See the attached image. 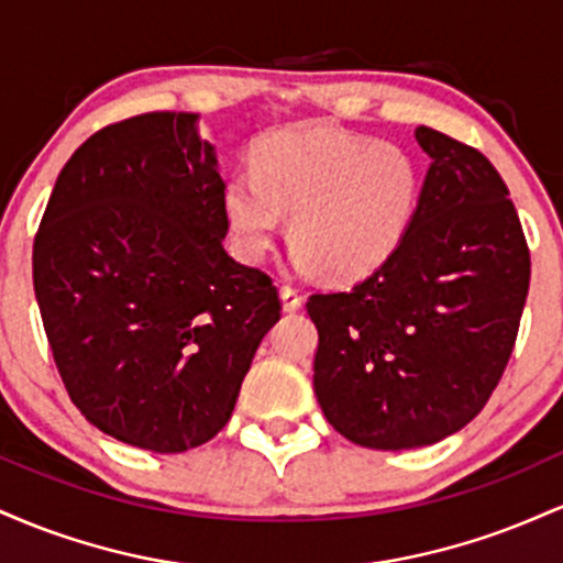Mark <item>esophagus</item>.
<instances>
[{"label": "esophagus", "instance_id": "esophagus-1", "mask_svg": "<svg viewBox=\"0 0 563 563\" xmlns=\"http://www.w3.org/2000/svg\"><path fill=\"white\" fill-rule=\"evenodd\" d=\"M280 299H283V307H286V312H296V309H301L303 303L301 290L296 286H288V283H283L280 286Z\"/></svg>", "mask_w": 563, "mask_h": 563}]
</instances>
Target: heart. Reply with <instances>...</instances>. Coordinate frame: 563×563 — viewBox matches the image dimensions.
I'll use <instances>...</instances> for the list:
<instances>
[{"label":"heart","instance_id":"1","mask_svg":"<svg viewBox=\"0 0 563 563\" xmlns=\"http://www.w3.org/2000/svg\"><path fill=\"white\" fill-rule=\"evenodd\" d=\"M251 169L224 187V214L238 251L269 254L290 214L294 264L303 273L363 277L378 269L410 230L421 192L412 158L386 142L328 126H296L254 147Z\"/></svg>","mask_w":563,"mask_h":563}]
</instances>
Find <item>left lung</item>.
<instances>
[{
  "label": "left lung",
  "instance_id": "1",
  "mask_svg": "<svg viewBox=\"0 0 563 563\" xmlns=\"http://www.w3.org/2000/svg\"><path fill=\"white\" fill-rule=\"evenodd\" d=\"M431 156L397 251L339 294H312L314 394L371 450L434 444L474 421L514 352L529 245L500 174L476 147L418 126Z\"/></svg>",
  "mask_w": 563,
  "mask_h": 563
}]
</instances>
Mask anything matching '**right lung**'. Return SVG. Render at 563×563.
<instances>
[{"instance_id":"right-lung-1","label":"right lung","mask_w":563,"mask_h":563,"mask_svg":"<svg viewBox=\"0 0 563 563\" xmlns=\"http://www.w3.org/2000/svg\"><path fill=\"white\" fill-rule=\"evenodd\" d=\"M214 147L196 115L95 132L57 177L34 238V290L70 402L119 442L185 452L224 429L264 333L273 277L224 251Z\"/></svg>"}]
</instances>
